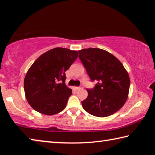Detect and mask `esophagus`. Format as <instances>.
Returning <instances> with one entry per match:
<instances>
[{
  "label": "esophagus",
  "mask_w": 155,
  "mask_h": 155,
  "mask_svg": "<svg viewBox=\"0 0 155 155\" xmlns=\"http://www.w3.org/2000/svg\"><path fill=\"white\" fill-rule=\"evenodd\" d=\"M83 85H81L79 87H76V89H77V90H81V89H83Z\"/></svg>",
  "instance_id": "34e87169"
}]
</instances>
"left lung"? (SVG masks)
<instances>
[{
  "label": "left lung",
  "mask_w": 155,
  "mask_h": 155,
  "mask_svg": "<svg viewBox=\"0 0 155 155\" xmlns=\"http://www.w3.org/2000/svg\"><path fill=\"white\" fill-rule=\"evenodd\" d=\"M78 57L94 87L87 89L88 96L81 103L83 109L96 117H107L120 109L127 101L130 78L127 70L112 54L101 48L78 51Z\"/></svg>",
  "instance_id": "obj_1"
}]
</instances>
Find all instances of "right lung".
Wrapping results in <instances>:
<instances>
[{
  "label": "right lung",
  "instance_id": "obj_1",
  "mask_svg": "<svg viewBox=\"0 0 155 155\" xmlns=\"http://www.w3.org/2000/svg\"><path fill=\"white\" fill-rule=\"evenodd\" d=\"M77 57V51L59 47L35 60L24 81L26 98L34 110L49 115L65 109L72 95V90L65 85V72Z\"/></svg>",
  "mask_w": 155,
  "mask_h": 155
}]
</instances>
